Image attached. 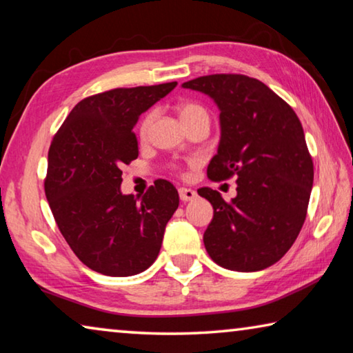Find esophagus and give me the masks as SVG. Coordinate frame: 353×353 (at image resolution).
Wrapping results in <instances>:
<instances>
[{
  "label": "esophagus",
  "instance_id": "34e87169",
  "mask_svg": "<svg viewBox=\"0 0 353 353\" xmlns=\"http://www.w3.org/2000/svg\"><path fill=\"white\" fill-rule=\"evenodd\" d=\"M179 198H181V201H183V203H187V201H192L196 198V192L192 188H185V187H181L179 188Z\"/></svg>",
  "mask_w": 353,
  "mask_h": 353
}]
</instances>
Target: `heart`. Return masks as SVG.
I'll return each mask as SVG.
<instances>
[{
  "mask_svg": "<svg viewBox=\"0 0 353 353\" xmlns=\"http://www.w3.org/2000/svg\"><path fill=\"white\" fill-rule=\"evenodd\" d=\"M177 113H179V116H181V119L185 125H188L190 122L201 121V119L209 121V113H207V110L204 108V106L196 103V102H192V100H185V102L179 103ZM152 122H154V111H148V113L143 116V119L139 121V125H138L139 138L146 139Z\"/></svg>",
  "mask_w": 353,
  "mask_h": 353,
  "instance_id": "b5f03b06",
  "label": "heart"
}]
</instances>
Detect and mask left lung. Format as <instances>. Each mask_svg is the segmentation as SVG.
Masks as SVG:
<instances>
[{
  "label": "left lung",
  "mask_w": 353,
  "mask_h": 353,
  "mask_svg": "<svg viewBox=\"0 0 353 353\" xmlns=\"http://www.w3.org/2000/svg\"><path fill=\"white\" fill-rule=\"evenodd\" d=\"M182 86L220 108L221 138L207 176L214 182L237 176V196L229 203L216 190H198L214 207L203 237L207 253L229 270H264L292 247L310 203L314 166L299 116L247 75H205Z\"/></svg>",
  "instance_id": "left-lung-1"
}]
</instances>
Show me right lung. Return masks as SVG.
Segmentation results:
<instances>
[{"instance_id":"obj_1","label":"right lung","mask_w":353,"mask_h":353,"mask_svg":"<svg viewBox=\"0 0 353 353\" xmlns=\"http://www.w3.org/2000/svg\"><path fill=\"white\" fill-rule=\"evenodd\" d=\"M177 83L116 88L78 102L48 149L46 196L75 256L106 276H132L154 264L176 187L157 179L141 198L121 193V168L138 159L133 125Z\"/></svg>"}]
</instances>
